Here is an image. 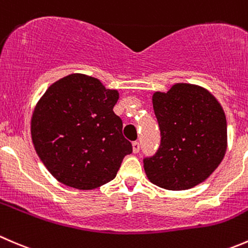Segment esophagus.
Returning a JSON list of instances; mask_svg holds the SVG:
<instances>
[{
  "instance_id": "esophagus-1",
  "label": "esophagus",
  "mask_w": 248,
  "mask_h": 248,
  "mask_svg": "<svg viewBox=\"0 0 248 248\" xmlns=\"http://www.w3.org/2000/svg\"><path fill=\"white\" fill-rule=\"evenodd\" d=\"M132 152H134V153H139V152H140V142H137V141L132 142Z\"/></svg>"
}]
</instances>
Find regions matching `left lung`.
Instances as JSON below:
<instances>
[{
  "mask_svg": "<svg viewBox=\"0 0 248 248\" xmlns=\"http://www.w3.org/2000/svg\"><path fill=\"white\" fill-rule=\"evenodd\" d=\"M152 102L161 143L155 155L144 159L148 180L169 190L190 189L206 181L227 152L222 105L204 87L190 83L154 92Z\"/></svg>",
  "mask_w": 248,
  "mask_h": 248,
  "instance_id": "obj_1",
  "label": "left lung"
}]
</instances>
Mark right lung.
Returning a JSON list of instances; mask_svg holds the SVG:
<instances>
[{"label": "right lung", "instance_id": "add662e5", "mask_svg": "<svg viewBox=\"0 0 248 248\" xmlns=\"http://www.w3.org/2000/svg\"><path fill=\"white\" fill-rule=\"evenodd\" d=\"M118 100V90L83 73L56 80L42 95L31 117V139L55 180L92 190L116 177L132 152L113 112Z\"/></svg>", "mask_w": 248, "mask_h": 248}]
</instances>
